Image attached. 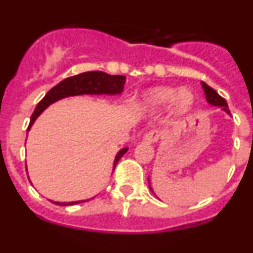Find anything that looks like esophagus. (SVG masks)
<instances>
[{"instance_id":"1","label":"esophagus","mask_w":253,"mask_h":253,"mask_svg":"<svg viewBox=\"0 0 253 253\" xmlns=\"http://www.w3.org/2000/svg\"><path fill=\"white\" fill-rule=\"evenodd\" d=\"M160 137H161L160 130H157V129H153V130H149L148 133L144 134L143 140H146V142H148V143H154L160 139Z\"/></svg>"}]
</instances>
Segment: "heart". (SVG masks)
<instances>
[{
  "instance_id": "1",
  "label": "heart",
  "mask_w": 253,
  "mask_h": 253,
  "mask_svg": "<svg viewBox=\"0 0 253 253\" xmlns=\"http://www.w3.org/2000/svg\"><path fill=\"white\" fill-rule=\"evenodd\" d=\"M172 102V109L176 114H186L194 104V96L187 88L177 90L175 87L160 86L151 88L140 99V107L144 111L154 113L162 110Z\"/></svg>"
}]
</instances>
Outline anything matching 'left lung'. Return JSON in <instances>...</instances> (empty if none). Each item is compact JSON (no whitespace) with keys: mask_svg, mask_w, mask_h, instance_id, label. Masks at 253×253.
I'll list each match as a JSON object with an SVG mask.
<instances>
[{"mask_svg":"<svg viewBox=\"0 0 253 253\" xmlns=\"http://www.w3.org/2000/svg\"><path fill=\"white\" fill-rule=\"evenodd\" d=\"M202 86H203V88H204L207 101L209 102L210 105H213V106H220L222 107V110H224L227 114H231V111H229V109H228L227 101L223 99L222 96L219 95V93L216 92L214 88H211L210 86H208L205 82H202ZM149 187H151V190H152L151 182H149ZM152 191H153V190H152Z\"/></svg>","mask_w":253,"mask_h":253,"instance_id":"8db88e82","label":"left lung"}]
</instances>
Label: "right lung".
Wrapping results in <instances>:
<instances>
[{"mask_svg": "<svg viewBox=\"0 0 253 253\" xmlns=\"http://www.w3.org/2000/svg\"><path fill=\"white\" fill-rule=\"evenodd\" d=\"M124 76H113L101 71H92V72H84L80 75L68 77L59 84H55L53 88L46 92L42 101L37 105L34 113L30 118V124L28 126V131L30 130L38 116L45 110L46 107L58 100L76 95H118L124 90L125 84ZM128 148H123L118 152L113 163V169H115L116 163L124 156ZM86 200H77V202H54L57 205H75Z\"/></svg>", "mask_w": 253, "mask_h": 253, "instance_id": "right-lung-1", "label": "right lung"}]
</instances>
